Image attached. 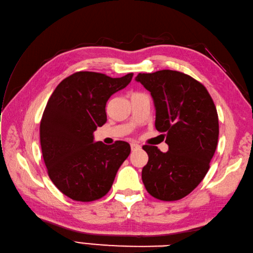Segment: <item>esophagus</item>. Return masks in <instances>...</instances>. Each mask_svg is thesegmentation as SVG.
Segmentation results:
<instances>
[{
	"mask_svg": "<svg viewBox=\"0 0 253 253\" xmlns=\"http://www.w3.org/2000/svg\"><path fill=\"white\" fill-rule=\"evenodd\" d=\"M130 148H131V151H136L140 149V145L137 143H130Z\"/></svg>",
	"mask_w": 253,
	"mask_h": 253,
	"instance_id": "1",
	"label": "esophagus"
}]
</instances>
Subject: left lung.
Returning <instances> with one entry per match:
<instances>
[{"label":"left lung","mask_w":253,"mask_h":253,"mask_svg":"<svg viewBox=\"0 0 253 253\" xmlns=\"http://www.w3.org/2000/svg\"><path fill=\"white\" fill-rule=\"evenodd\" d=\"M156 108L155 127L165 132L166 153L154 145L142 149L149 162L142 181L153 197L173 202L196 189L210 168L218 144L219 117L207 88L192 76L173 70L139 73Z\"/></svg>","instance_id":"1"}]
</instances>
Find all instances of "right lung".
<instances>
[{
	"instance_id": "1",
	"label": "right lung",
	"mask_w": 253,
	"mask_h": 253,
	"mask_svg": "<svg viewBox=\"0 0 253 253\" xmlns=\"http://www.w3.org/2000/svg\"><path fill=\"white\" fill-rule=\"evenodd\" d=\"M132 75L113 79L76 72L62 80L47 101L40 124L43 160L52 183L73 201L93 202L107 195L130 154L125 141L93 143L92 133L107 122L109 98L130 83Z\"/></svg>"
}]
</instances>
